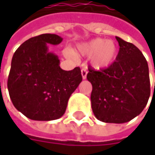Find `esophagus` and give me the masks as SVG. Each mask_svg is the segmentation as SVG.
<instances>
[{
	"mask_svg": "<svg viewBox=\"0 0 155 155\" xmlns=\"http://www.w3.org/2000/svg\"><path fill=\"white\" fill-rule=\"evenodd\" d=\"M87 68L86 67H84V68L81 70V74H82V77H83V79H85L87 76Z\"/></svg>",
	"mask_w": 155,
	"mask_h": 155,
	"instance_id": "esophagus-1",
	"label": "esophagus"
}]
</instances>
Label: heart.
I'll list each match as a JSON object with an SVG mask.
<instances>
[{
  "label": "heart",
  "mask_w": 155,
  "mask_h": 155,
  "mask_svg": "<svg viewBox=\"0 0 155 155\" xmlns=\"http://www.w3.org/2000/svg\"><path fill=\"white\" fill-rule=\"evenodd\" d=\"M78 51L83 56H92L91 64L96 69H104L115 62L118 47L112 40L94 39L78 47Z\"/></svg>",
  "instance_id": "heart-1"
}]
</instances>
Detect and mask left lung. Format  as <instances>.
Wrapping results in <instances>:
<instances>
[{"mask_svg":"<svg viewBox=\"0 0 155 155\" xmlns=\"http://www.w3.org/2000/svg\"><path fill=\"white\" fill-rule=\"evenodd\" d=\"M119 44L116 60L108 68L91 66L87 79L92 84L91 108L99 121L124 123L140 115L150 97L148 65L132 43L116 37Z\"/></svg>","mask_w":155,"mask_h":155,"instance_id":"obj_1","label":"left lung"}]
</instances>
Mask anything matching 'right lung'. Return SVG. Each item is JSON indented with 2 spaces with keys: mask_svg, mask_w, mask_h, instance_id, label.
I'll list each match as a JSON object with an SVG mask.
<instances>
[{
  "mask_svg": "<svg viewBox=\"0 0 155 155\" xmlns=\"http://www.w3.org/2000/svg\"><path fill=\"white\" fill-rule=\"evenodd\" d=\"M63 39L45 33L27 39L15 51L8 79L12 103L24 116L35 121H51L64 114L68 100L82 82L79 67L64 71L47 44Z\"/></svg>",
  "mask_w": 155,
  "mask_h": 155,
  "instance_id": "right-lung-1",
  "label": "right lung"
}]
</instances>
